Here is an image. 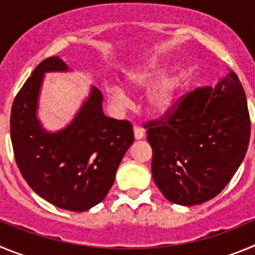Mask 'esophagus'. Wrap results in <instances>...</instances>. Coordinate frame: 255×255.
Masks as SVG:
<instances>
[{
    "label": "esophagus",
    "instance_id": "34e87169",
    "mask_svg": "<svg viewBox=\"0 0 255 255\" xmlns=\"http://www.w3.org/2000/svg\"><path fill=\"white\" fill-rule=\"evenodd\" d=\"M133 132H134V138L137 141H139V139H142L144 137V129L142 127H139V126H134L133 127Z\"/></svg>",
    "mask_w": 255,
    "mask_h": 255
}]
</instances>
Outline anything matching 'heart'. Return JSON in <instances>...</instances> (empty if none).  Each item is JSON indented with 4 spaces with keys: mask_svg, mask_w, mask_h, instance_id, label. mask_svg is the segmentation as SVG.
<instances>
[{
    "mask_svg": "<svg viewBox=\"0 0 255 255\" xmlns=\"http://www.w3.org/2000/svg\"><path fill=\"white\" fill-rule=\"evenodd\" d=\"M165 68L166 65L163 63L151 61L141 68L128 71L125 78L126 85L132 90L146 89V88L151 87V84L160 77ZM180 84H181V73L178 69L173 68L163 74L160 79L147 92V111L153 114H163L165 112H167L175 102ZM107 94L117 106L125 107L128 103L126 92L120 85H108Z\"/></svg>",
    "mask_w": 255,
    "mask_h": 255,
    "instance_id": "heart-1",
    "label": "heart"
}]
</instances>
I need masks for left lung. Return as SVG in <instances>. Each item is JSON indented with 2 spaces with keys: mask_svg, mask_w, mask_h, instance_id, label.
<instances>
[{
  "mask_svg": "<svg viewBox=\"0 0 255 255\" xmlns=\"http://www.w3.org/2000/svg\"><path fill=\"white\" fill-rule=\"evenodd\" d=\"M146 128L154 184L171 203L199 205L220 194L246 157L251 137L246 93L230 71L215 87L185 95L167 120Z\"/></svg>",
  "mask_w": 255,
  "mask_h": 255,
  "instance_id": "1",
  "label": "left lung"
}]
</instances>
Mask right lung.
Here are the masks:
<instances>
[{"label":"right lung","mask_w":255,"mask_h":255,"mask_svg":"<svg viewBox=\"0 0 255 255\" xmlns=\"http://www.w3.org/2000/svg\"><path fill=\"white\" fill-rule=\"evenodd\" d=\"M70 70L59 56L41 61L16 95L9 129L28 186L47 203L79 213L107 196L134 137L129 122L103 113V95L95 87L66 127L55 132L42 127L37 112L45 74Z\"/></svg>","instance_id":"add662e5"}]
</instances>
